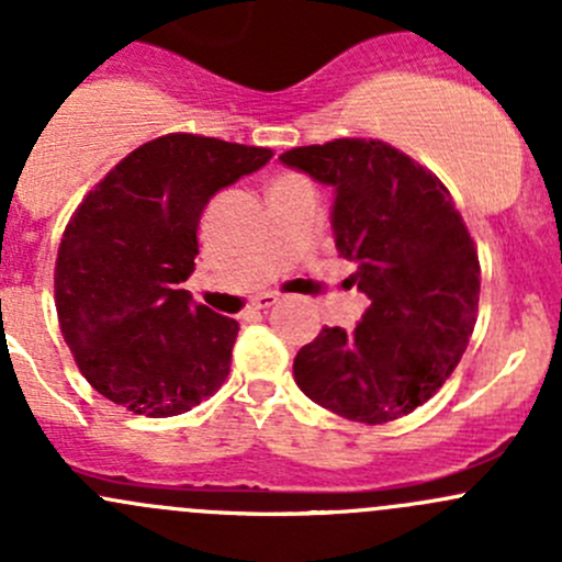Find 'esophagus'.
Masks as SVG:
<instances>
[{"label": "esophagus", "mask_w": 562, "mask_h": 562, "mask_svg": "<svg viewBox=\"0 0 562 562\" xmlns=\"http://www.w3.org/2000/svg\"><path fill=\"white\" fill-rule=\"evenodd\" d=\"M280 302V299L274 296V293H263V296H258L252 302V310H269V307H274V304Z\"/></svg>", "instance_id": "esophagus-1"}]
</instances>
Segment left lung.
<instances>
[{
  "label": "left lung",
  "instance_id": "8db88e82",
  "mask_svg": "<svg viewBox=\"0 0 562 562\" xmlns=\"http://www.w3.org/2000/svg\"><path fill=\"white\" fill-rule=\"evenodd\" d=\"M280 160L337 190V249L372 302L356 331L326 326L299 350V389L350 422L407 416L449 381L479 313V252L454 198L378 138L296 146Z\"/></svg>",
  "mask_w": 562,
  "mask_h": 562
}]
</instances>
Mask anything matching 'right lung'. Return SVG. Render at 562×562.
I'll use <instances>...</instances> for the list:
<instances>
[{
	"instance_id": "right-lung-1",
	"label": "right lung",
	"mask_w": 562,
	"mask_h": 562,
	"mask_svg": "<svg viewBox=\"0 0 562 562\" xmlns=\"http://www.w3.org/2000/svg\"><path fill=\"white\" fill-rule=\"evenodd\" d=\"M274 157L266 146L168 133L130 151L72 212L54 269L61 337L89 386L149 418L225 383L239 323L192 304L209 198Z\"/></svg>"
}]
</instances>
